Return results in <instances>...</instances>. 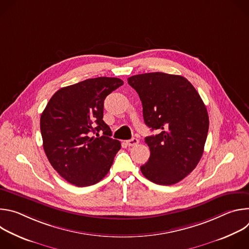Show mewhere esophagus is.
Here are the masks:
<instances>
[{
  "instance_id": "1",
  "label": "esophagus",
  "mask_w": 249,
  "mask_h": 249,
  "mask_svg": "<svg viewBox=\"0 0 249 249\" xmlns=\"http://www.w3.org/2000/svg\"><path fill=\"white\" fill-rule=\"evenodd\" d=\"M138 143H139V140H138V139H136V138H132L131 140L126 141V145H127V146H129V147L136 146Z\"/></svg>"
}]
</instances>
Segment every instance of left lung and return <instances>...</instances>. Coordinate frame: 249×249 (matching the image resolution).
Returning <instances> with one entry per match:
<instances>
[{"label": "left lung", "mask_w": 249, "mask_h": 249, "mask_svg": "<svg viewBox=\"0 0 249 249\" xmlns=\"http://www.w3.org/2000/svg\"><path fill=\"white\" fill-rule=\"evenodd\" d=\"M143 105L146 125L159 134L145 138L151 156L141 171L160 185L182 180L200 161L209 130L206 106L182 76L156 72L128 78Z\"/></svg>", "instance_id": "obj_1"}]
</instances>
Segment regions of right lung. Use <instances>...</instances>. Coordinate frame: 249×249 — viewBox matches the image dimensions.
Instances as JSON below:
<instances>
[{"instance_id": "add662e5", "label": "right lung", "mask_w": 249, "mask_h": 249, "mask_svg": "<svg viewBox=\"0 0 249 249\" xmlns=\"http://www.w3.org/2000/svg\"><path fill=\"white\" fill-rule=\"evenodd\" d=\"M122 85L118 78L88 79L60 89L47 103L40 117L43 149L68 182L86 187L108 173L121 144L110 138L111 130L102 120L103 102Z\"/></svg>"}]
</instances>
